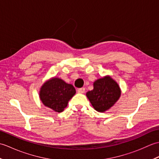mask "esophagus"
I'll use <instances>...</instances> for the list:
<instances>
[{
    "label": "esophagus",
    "mask_w": 159,
    "mask_h": 159,
    "mask_svg": "<svg viewBox=\"0 0 159 159\" xmlns=\"http://www.w3.org/2000/svg\"><path fill=\"white\" fill-rule=\"evenodd\" d=\"M85 89L84 88V87L78 89V92H79V93H85Z\"/></svg>",
    "instance_id": "obj_1"
}]
</instances>
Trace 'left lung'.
Wrapping results in <instances>:
<instances>
[{
    "label": "left lung",
    "mask_w": 159,
    "mask_h": 159,
    "mask_svg": "<svg viewBox=\"0 0 159 159\" xmlns=\"http://www.w3.org/2000/svg\"><path fill=\"white\" fill-rule=\"evenodd\" d=\"M91 104L98 112H104L116 103L121 96L118 84L109 76L96 80L93 89L86 93Z\"/></svg>",
    "instance_id": "1"
}]
</instances>
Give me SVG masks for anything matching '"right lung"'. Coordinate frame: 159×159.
Instances as JSON below:
<instances>
[{"label": "right lung", "mask_w": 159, "mask_h": 159, "mask_svg": "<svg viewBox=\"0 0 159 159\" xmlns=\"http://www.w3.org/2000/svg\"><path fill=\"white\" fill-rule=\"evenodd\" d=\"M75 93L76 89L72 85L55 77L43 83L39 91V98L46 107L60 113Z\"/></svg>", "instance_id": "obj_1"}]
</instances>
